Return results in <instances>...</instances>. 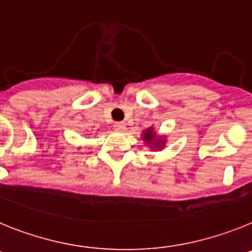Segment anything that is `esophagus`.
Returning <instances> with one entry per match:
<instances>
[{
  "mask_svg": "<svg viewBox=\"0 0 252 252\" xmlns=\"http://www.w3.org/2000/svg\"><path fill=\"white\" fill-rule=\"evenodd\" d=\"M114 129H115L117 132H124V130H126V124H124V123H115V124H114Z\"/></svg>",
  "mask_w": 252,
  "mask_h": 252,
  "instance_id": "1",
  "label": "esophagus"
}]
</instances>
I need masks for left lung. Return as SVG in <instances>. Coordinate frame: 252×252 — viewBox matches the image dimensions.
<instances>
[{
	"instance_id": "left-lung-1",
	"label": "left lung",
	"mask_w": 252,
	"mask_h": 252,
	"mask_svg": "<svg viewBox=\"0 0 252 252\" xmlns=\"http://www.w3.org/2000/svg\"><path fill=\"white\" fill-rule=\"evenodd\" d=\"M153 130H152V129H148V130H147V132H146V133H144V134H143V137H144V141H147V143H150V142L151 141H152V139L153 138H155V134H153Z\"/></svg>"
}]
</instances>
